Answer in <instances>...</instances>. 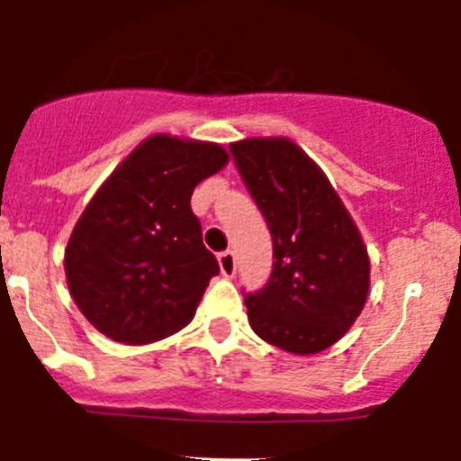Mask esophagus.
Returning a JSON list of instances; mask_svg holds the SVG:
<instances>
[{"label":"esophagus","mask_w":461,"mask_h":461,"mask_svg":"<svg viewBox=\"0 0 461 461\" xmlns=\"http://www.w3.org/2000/svg\"><path fill=\"white\" fill-rule=\"evenodd\" d=\"M219 267H221L223 276H233L235 275V254L230 249L221 251L219 254Z\"/></svg>","instance_id":"esophagus-1"}]
</instances>
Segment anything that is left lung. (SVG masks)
Returning a JSON list of instances; mask_svg holds the SVG:
<instances>
[{"label":"left lung","mask_w":461,"mask_h":461,"mask_svg":"<svg viewBox=\"0 0 461 461\" xmlns=\"http://www.w3.org/2000/svg\"><path fill=\"white\" fill-rule=\"evenodd\" d=\"M238 173L272 235V275L247 293L260 339L312 356L346 335L369 291V256L323 170L286 138L230 145Z\"/></svg>","instance_id":"8db88e82"}]
</instances>
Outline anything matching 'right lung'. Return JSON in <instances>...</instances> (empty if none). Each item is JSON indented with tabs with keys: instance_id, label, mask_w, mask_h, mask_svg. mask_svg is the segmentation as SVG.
I'll return each mask as SVG.
<instances>
[{
	"instance_id": "1",
	"label": "right lung",
	"mask_w": 461,
	"mask_h": 461,
	"mask_svg": "<svg viewBox=\"0 0 461 461\" xmlns=\"http://www.w3.org/2000/svg\"><path fill=\"white\" fill-rule=\"evenodd\" d=\"M226 161L214 142L152 136L96 191L73 228L64 270L99 332L149 344L194 319L219 263L203 244L191 194Z\"/></svg>"
}]
</instances>
